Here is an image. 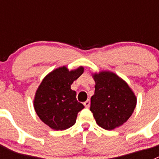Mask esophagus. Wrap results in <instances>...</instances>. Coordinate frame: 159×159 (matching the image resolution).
Here are the masks:
<instances>
[{"instance_id":"34e87169","label":"esophagus","mask_w":159,"mask_h":159,"mask_svg":"<svg viewBox=\"0 0 159 159\" xmlns=\"http://www.w3.org/2000/svg\"><path fill=\"white\" fill-rule=\"evenodd\" d=\"M90 103H91V102H90V100L89 99H88V100H87L86 102H84V106H85V107H87V108H88L90 107Z\"/></svg>"}]
</instances>
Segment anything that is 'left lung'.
Listing matches in <instances>:
<instances>
[{"mask_svg": "<svg viewBox=\"0 0 159 159\" xmlns=\"http://www.w3.org/2000/svg\"><path fill=\"white\" fill-rule=\"evenodd\" d=\"M95 93L90 111L95 122L105 130H114L127 121L137 103V98L127 83L116 73L101 71L92 73Z\"/></svg>", "mask_w": 159, "mask_h": 159, "instance_id": "left-lung-1", "label": "left lung"}]
</instances>
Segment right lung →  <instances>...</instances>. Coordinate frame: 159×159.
<instances>
[{"label":"right lung","instance_id":"1","mask_svg":"<svg viewBox=\"0 0 159 159\" xmlns=\"http://www.w3.org/2000/svg\"><path fill=\"white\" fill-rule=\"evenodd\" d=\"M84 71L83 66L71 71L66 66L60 67L49 72L38 87L33 106L40 120L50 128L64 130L75 123L77 114L84 106L77 101L71 85Z\"/></svg>","mask_w":159,"mask_h":159}]
</instances>
